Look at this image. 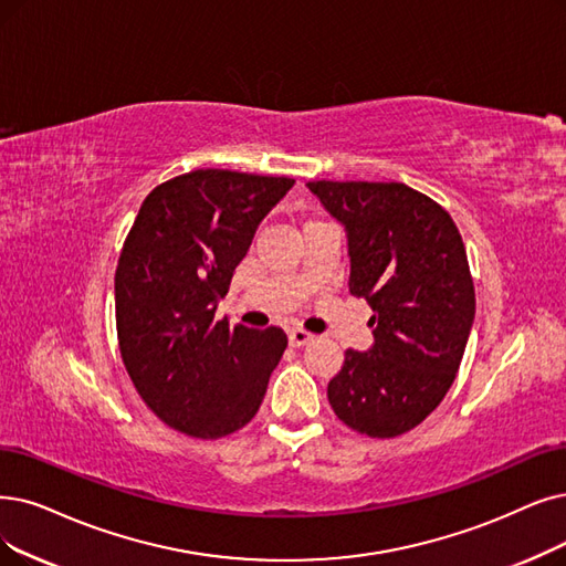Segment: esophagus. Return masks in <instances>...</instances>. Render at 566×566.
<instances>
[{"label": "esophagus", "mask_w": 566, "mask_h": 566, "mask_svg": "<svg viewBox=\"0 0 566 566\" xmlns=\"http://www.w3.org/2000/svg\"><path fill=\"white\" fill-rule=\"evenodd\" d=\"M287 342H290V346L300 348V346H306L308 342H313V334L306 332V329H290L287 332Z\"/></svg>", "instance_id": "esophagus-1"}]
</instances>
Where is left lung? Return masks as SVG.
Returning <instances> with one entry per match:
<instances>
[{
    "label": "left lung",
    "instance_id": "left-lung-1",
    "mask_svg": "<svg viewBox=\"0 0 566 566\" xmlns=\"http://www.w3.org/2000/svg\"><path fill=\"white\" fill-rule=\"evenodd\" d=\"M306 186L346 228L350 295L374 311V346L346 350L327 399L355 432L399 437L441 403L467 348L476 295L462 237L446 209L403 184Z\"/></svg>",
    "mask_w": 566,
    "mask_h": 566
}]
</instances>
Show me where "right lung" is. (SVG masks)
<instances>
[{"instance_id":"add662e5","label":"right lung","mask_w":566,"mask_h":566,"mask_svg":"<svg viewBox=\"0 0 566 566\" xmlns=\"http://www.w3.org/2000/svg\"><path fill=\"white\" fill-rule=\"evenodd\" d=\"M295 180L197 169L157 186L139 209L116 269V327L125 369L148 409L195 439L253 420L283 357L281 327L216 321L262 218Z\"/></svg>"}]
</instances>
